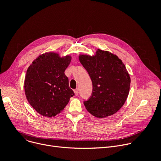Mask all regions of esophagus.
I'll list each match as a JSON object with an SVG mask.
<instances>
[{"label": "esophagus", "instance_id": "34e87169", "mask_svg": "<svg viewBox=\"0 0 161 161\" xmlns=\"http://www.w3.org/2000/svg\"><path fill=\"white\" fill-rule=\"evenodd\" d=\"M74 93H75V96H77L78 94H79L78 90H74Z\"/></svg>", "mask_w": 161, "mask_h": 161}]
</instances>
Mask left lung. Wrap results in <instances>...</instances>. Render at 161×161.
I'll return each instance as SVG.
<instances>
[{
  "mask_svg": "<svg viewBox=\"0 0 161 161\" xmlns=\"http://www.w3.org/2000/svg\"><path fill=\"white\" fill-rule=\"evenodd\" d=\"M79 59L93 84L92 96L84 102L87 111L98 118L117 113L127 100L130 85V75L122 61L100 49L92 56L79 54Z\"/></svg>",
  "mask_w": 161,
  "mask_h": 161,
  "instance_id": "1",
  "label": "left lung"
}]
</instances>
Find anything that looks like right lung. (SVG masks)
I'll return each mask as SVG.
<instances>
[{"label": "right lung", "instance_id": "right-lung-1", "mask_svg": "<svg viewBox=\"0 0 161 161\" xmlns=\"http://www.w3.org/2000/svg\"><path fill=\"white\" fill-rule=\"evenodd\" d=\"M71 56L45 52L30 64L26 71L24 91L32 108L40 114L52 118L61 113L74 95L64 71Z\"/></svg>", "mask_w": 161, "mask_h": 161}]
</instances>
